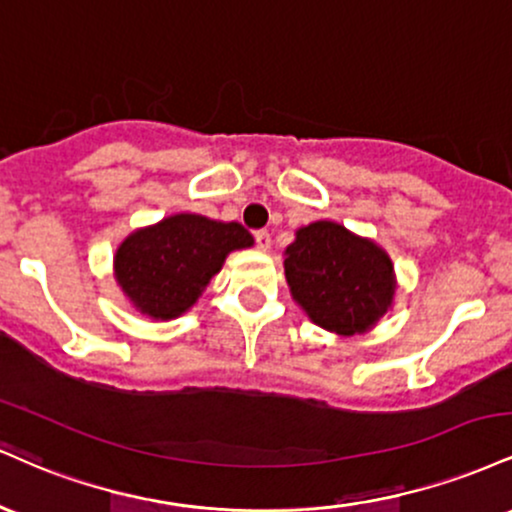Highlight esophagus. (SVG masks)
Instances as JSON below:
<instances>
[{
    "mask_svg": "<svg viewBox=\"0 0 512 512\" xmlns=\"http://www.w3.org/2000/svg\"><path fill=\"white\" fill-rule=\"evenodd\" d=\"M255 243L260 250H269V245H272V236H269V231H255Z\"/></svg>",
    "mask_w": 512,
    "mask_h": 512,
    "instance_id": "1",
    "label": "esophagus"
}]
</instances>
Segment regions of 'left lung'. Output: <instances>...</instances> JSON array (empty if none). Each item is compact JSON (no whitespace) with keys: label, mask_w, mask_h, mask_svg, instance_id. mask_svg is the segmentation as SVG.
I'll return each instance as SVG.
<instances>
[{"label":"left lung","mask_w":512,"mask_h":512,"mask_svg":"<svg viewBox=\"0 0 512 512\" xmlns=\"http://www.w3.org/2000/svg\"><path fill=\"white\" fill-rule=\"evenodd\" d=\"M284 269L310 320L337 334L366 332L395 296L390 257L332 221L301 228L286 248Z\"/></svg>","instance_id":"1"}]
</instances>
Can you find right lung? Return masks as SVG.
Segmentation results:
<instances>
[{
	"instance_id": "obj_1",
	"label": "right lung",
	"mask_w": 512,
	"mask_h": 512,
	"mask_svg": "<svg viewBox=\"0 0 512 512\" xmlns=\"http://www.w3.org/2000/svg\"><path fill=\"white\" fill-rule=\"evenodd\" d=\"M240 223L175 214L158 226L132 233L115 255V276L127 298L154 320L185 313L219 274L231 250L250 248Z\"/></svg>"
}]
</instances>
